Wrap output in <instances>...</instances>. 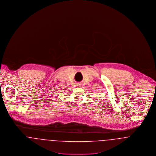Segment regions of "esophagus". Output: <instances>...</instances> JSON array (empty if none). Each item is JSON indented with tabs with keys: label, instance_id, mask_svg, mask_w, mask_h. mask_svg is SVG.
<instances>
[{
	"label": "esophagus",
	"instance_id": "esophagus-1",
	"mask_svg": "<svg viewBox=\"0 0 156 156\" xmlns=\"http://www.w3.org/2000/svg\"><path fill=\"white\" fill-rule=\"evenodd\" d=\"M78 86H80V85H81V84H78Z\"/></svg>",
	"mask_w": 156,
	"mask_h": 156
}]
</instances>
